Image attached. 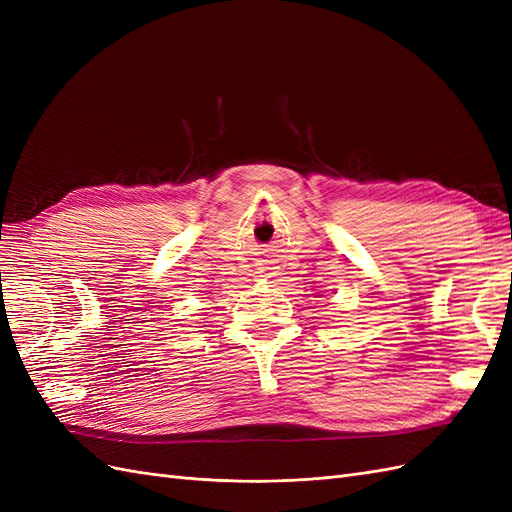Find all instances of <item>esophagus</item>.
I'll return each instance as SVG.
<instances>
[{
	"label": "esophagus",
	"instance_id": "esophagus-1",
	"mask_svg": "<svg viewBox=\"0 0 512 512\" xmlns=\"http://www.w3.org/2000/svg\"><path fill=\"white\" fill-rule=\"evenodd\" d=\"M260 269H262V273H265L267 277H273V275H275V271H273L275 267L271 265L269 260H260Z\"/></svg>",
	"mask_w": 512,
	"mask_h": 512
}]
</instances>
